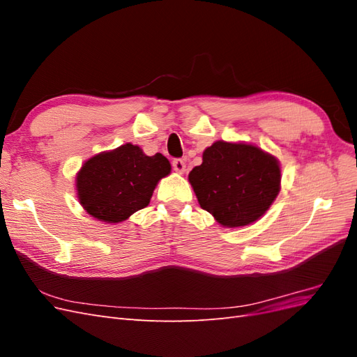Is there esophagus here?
Masks as SVG:
<instances>
[{"instance_id":"esophagus-1","label":"esophagus","mask_w":357,"mask_h":357,"mask_svg":"<svg viewBox=\"0 0 357 357\" xmlns=\"http://www.w3.org/2000/svg\"><path fill=\"white\" fill-rule=\"evenodd\" d=\"M172 168H174V171L180 172V174H183V172L186 171L185 160H183V159H174V160H172Z\"/></svg>"}]
</instances>
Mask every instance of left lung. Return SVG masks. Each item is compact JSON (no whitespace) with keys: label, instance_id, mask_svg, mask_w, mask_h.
Returning a JSON list of instances; mask_svg holds the SVG:
<instances>
[{"label":"left lung","instance_id":"obj_1","mask_svg":"<svg viewBox=\"0 0 357 357\" xmlns=\"http://www.w3.org/2000/svg\"><path fill=\"white\" fill-rule=\"evenodd\" d=\"M278 162L252 144L215 142L193 168L189 181L201 207L223 226L256 222L280 190Z\"/></svg>","mask_w":357,"mask_h":357}]
</instances>
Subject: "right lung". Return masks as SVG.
<instances>
[{"label": "right lung", "mask_w": 357, "mask_h": 357, "mask_svg": "<svg viewBox=\"0 0 357 357\" xmlns=\"http://www.w3.org/2000/svg\"><path fill=\"white\" fill-rule=\"evenodd\" d=\"M169 171L165 156H146L138 146L125 144L84 162L77 176L79 201L98 220L119 223L147 207Z\"/></svg>", "instance_id": "obj_1"}]
</instances>
